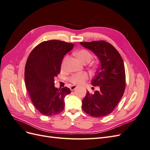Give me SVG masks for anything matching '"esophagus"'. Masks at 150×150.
Wrapping results in <instances>:
<instances>
[{"instance_id": "34e87169", "label": "esophagus", "mask_w": 150, "mask_h": 150, "mask_svg": "<svg viewBox=\"0 0 150 150\" xmlns=\"http://www.w3.org/2000/svg\"><path fill=\"white\" fill-rule=\"evenodd\" d=\"M76 88H77V86H75V85H72V86H71V87H70V89H71V91H74Z\"/></svg>"}]
</instances>
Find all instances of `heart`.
Returning a JSON list of instances; mask_svg holds the SVG:
<instances>
[{"mask_svg": "<svg viewBox=\"0 0 150 150\" xmlns=\"http://www.w3.org/2000/svg\"><path fill=\"white\" fill-rule=\"evenodd\" d=\"M76 56L84 64H87L89 62L93 59V54L89 51L86 49H80L76 52ZM68 59V56H66L63 59L61 62V67H64L66 63V61ZM89 78V75L86 72H78V73H74L72 74L69 77V81L72 84H80L83 83Z\"/></svg>", "mask_w": 150, "mask_h": 150, "instance_id": "b5f03b06", "label": "heart"}]
</instances>
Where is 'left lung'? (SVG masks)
Here are the masks:
<instances>
[{"label": "left lung", "mask_w": 150, "mask_h": 150, "mask_svg": "<svg viewBox=\"0 0 150 150\" xmlns=\"http://www.w3.org/2000/svg\"><path fill=\"white\" fill-rule=\"evenodd\" d=\"M84 47L92 51L100 61V66L91 81L99 89L90 94L88 91L83 99V111L93 117L108 115L123 96L126 74L122 59L115 47L104 40L81 42Z\"/></svg>", "instance_id": "8db88e82"}]
</instances>
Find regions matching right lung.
I'll use <instances>...</instances> for the list:
<instances>
[{"label":"right lung","mask_w":150,"mask_h":150,"mask_svg":"<svg viewBox=\"0 0 150 150\" xmlns=\"http://www.w3.org/2000/svg\"><path fill=\"white\" fill-rule=\"evenodd\" d=\"M74 47L72 43L50 40L32 51L25 67V84L34 106L42 115L52 116L64 109V98L69 88L57 89L54 79L60 73L62 59Z\"/></svg>","instance_id":"obj_1"}]
</instances>
